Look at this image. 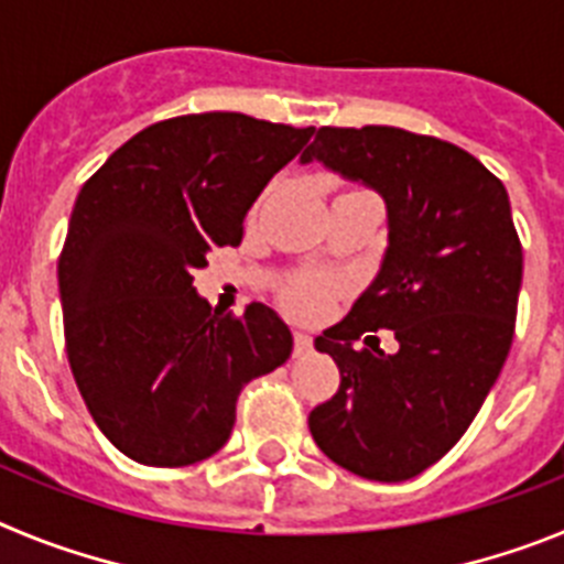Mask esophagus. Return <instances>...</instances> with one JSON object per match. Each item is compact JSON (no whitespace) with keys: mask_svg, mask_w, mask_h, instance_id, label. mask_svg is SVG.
<instances>
[{"mask_svg":"<svg viewBox=\"0 0 564 564\" xmlns=\"http://www.w3.org/2000/svg\"><path fill=\"white\" fill-rule=\"evenodd\" d=\"M313 350V338L307 333H293V352L296 356H307Z\"/></svg>","mask_w":564,"mask_h":564,"instance_id":"1","label":"esophagus"}]
</instances>
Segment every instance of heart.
<instances>
[{"mask_svg": "<svg viewBox=\"0 0 564 564\" xmlns=\"http://www.w3.org/2000/svg\"><path fill=\"white\" fill-rule=\"evenodd\" d=\"M333 299V282L322 276H307L299 279L296 285L285 293V302L296 316L302 318H316L330 307Z\"/></svg>", "mask_w": 564, "mask_h": 564, "instance_id": "b5f03b06", "label": "heart"}]
</instances>
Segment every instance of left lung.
Returning a JSON list of instances; mask_svg holds the SVG:
<instances>
[{"label": "left lung", "mask_w": 564, "mask_h": 564, "mask_svg": "<svg viewBox=\"0 0 564 564\" xmlns=\"http://www.w3.org/2000/svg\"><path fill=\"white\" fill-rule=\"evenodd\" d=\"M311 161L381 194L390 246L372 285L316 338L341 383L307 426L352 475L410 480L460 441L511 350L522 246L508 192L466 149L398 127H322ZM376 329L397 333L398 354L355 350Z\"/></svg>", "instance_id": "left-lung-1"}]
</instances>
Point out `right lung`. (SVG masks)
<instances>
[{"instance_id":"add662e5","label":"right lung","mask_w":564,"mask_h":564,"mask_svg":"<svg viewBox=\"0 0 564 564\" xmlns=\"http://www.w3.org/2000/svg\"><path fill=\"white\" fill-rule=\"evenodd\" d=\"M316 132L242 112L181 115L115 149L82 186L58 257L69 370L115 449L177 468L226 446L237 398L285 364L271 307L223 316L194 291L212 248Z\"/></svg>"}]
</instances>
